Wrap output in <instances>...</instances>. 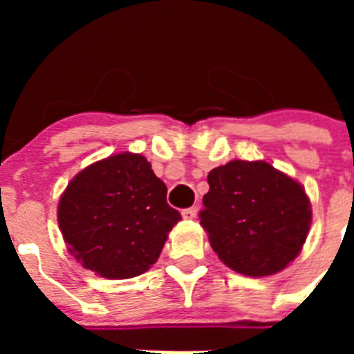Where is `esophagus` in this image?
Here are the masks:
<instances>
[{
    "label": "esophagus",
    "mask_w": 354,
    "mask_h": 354,
    "mask_svg": "<svg viewBox=\"0 0 354 354\" xmlns=\"http://www.w3.org/2000/svg\"><path fill=\"white\" fill-rule=\"evenodd\" d=\"M196 212H198L196 207H187L183 211V218L184 220H193V218H196Z\"/></svg>",
    "instance_id": "34e87169"
}]
</instances>
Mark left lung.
Here are the masks:
<instances>
[{"label":"left lung","mask_w":354,"mask_h":354,"mask_svg":"<svg viewBox=\"0 0 354 354\" xmlns=\"http://www.w3.org/2000/svg\"><path fill=\"white\" fill-rule=\"evenodd\" d=\"M200 225L230 270L268 277L298 257L312 221L301 184L266 161H230L207 175Z\"/></svg>","instance_id":"1"}]
</instances>
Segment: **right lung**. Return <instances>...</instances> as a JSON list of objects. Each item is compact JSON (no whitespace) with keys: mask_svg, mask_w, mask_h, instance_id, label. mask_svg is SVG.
Masks as SVG:
<instances>
[{"mask_svg":"<svg viewBox=\"0 0 354 354\" xmlns=\"http://www.w3.org/2000/svg\"><path fill=\"white\" fill-rule=\"evenodd\" d=\"M180 212L143 156L122 152L97 161L68 183L58 225L68 252L104 278H133L159 259Z\"/></svg>","mask_w":354,"mask_h":354,"instance_id":"1","label":"right lung"}]
</instances>
